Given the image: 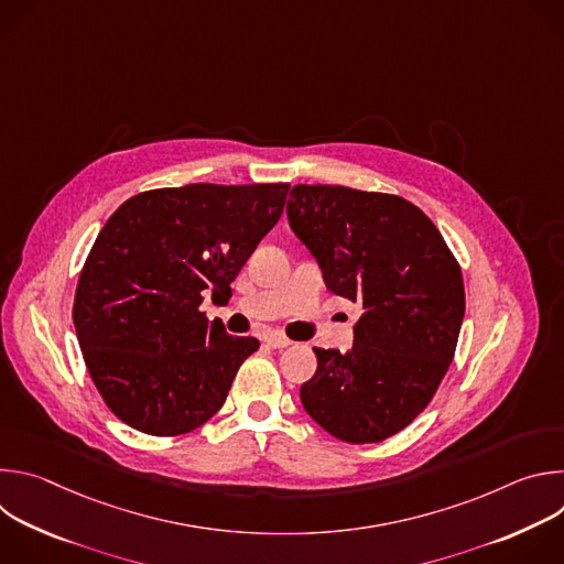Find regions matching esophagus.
<instances>
[{"label":"esophagus","mask_w":564,"mask_h":564,"mask_svg":"<svg viewBox=\"0 0 564 564\" xmlns=\"http://www.w3.org/2000/svg\"><path fill=\"white\" fill-rule=\"evenodd\" d=\"M265 344H268L270 348H276V350L292 346V341H290L288 337H283V335H268V337H265Z\"/></svg>","instance_id":"34e87169"}]
</instances>
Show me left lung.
Instances as JSON below:
<instances>
[{"label":"left lung","instance_id":"left-lung-1","mask_svg":"<svg viewBox=\"0 0 564 564\" xmlns=\"http://www.w3.org/2000/svg\"><path fill=\"white\" fill-rule=\"evenodd\" d=\"M288 220L326 288L361 303L348 352L314 348L301 404L344 442H381L429 406L453 361L462 270L433 220L399 196L294 185Z\"/></svg>","mask_w":564,"mask_h":564}]
</instances>
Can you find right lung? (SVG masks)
<instances>
[{
	"label": "right lung",
	"mask_w": 564,
	"mask_h": 564,
	"mask_svg": "<svg viewBox=\"0 0 564 564\" xmlns=\"http://www.w3.org/2000/svg\"><path fill=\"white\" fill-rule=\"evenodd\" d=\"M288 183H196L122 203L79 274L73 324L111 413L135 431L183 435L220 411L254 337H231L200 312L283 214Z\"/></svg>",
	"instance_id": "1"
}]
</instances>
